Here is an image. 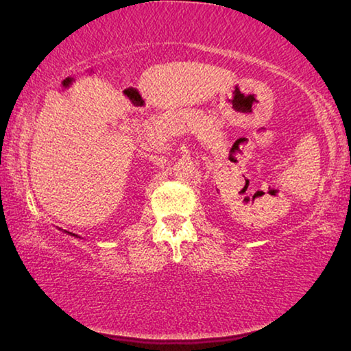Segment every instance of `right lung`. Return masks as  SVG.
<instances>
[{
	"label": "right lung",
	"mask_w": 351,
	"mask_h": 351,
	"mask_svg": "<svg viewBox=\"0 0 351 351\" xmlns=\"http://www.w3.org/2000/svg\"><path fill=\"white\" fill-rule=\"evenodd\" d=\"M64 232H68V230H64ZM68 234H69V235H73V237H77V235H75V234H73V232H68ZM77 239H80V237H77Z\"/></svg>",
	"instance_id": "add662e5"
}]
</instances>
